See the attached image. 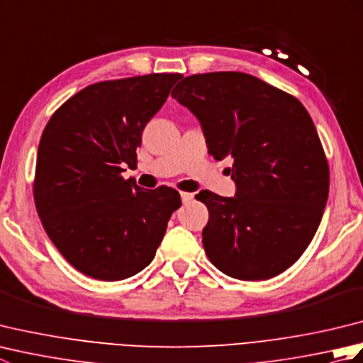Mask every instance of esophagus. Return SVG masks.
<instances>
[{"label": "esophagus", "mask_w": 363, "mask_h": 363, "mask_svg": "<svg viewBox=\"0 0 363 363\" xmlns=\"http://www.w3.org/2000/svg\"><path fill=\"white\" fill-rule=\"evenodd\" d=\"M181 199H182V203L186 204V203L190 201V199H194V194H187V191H181Z\"/></svg>", "instance_id": "1"}]
</instances>
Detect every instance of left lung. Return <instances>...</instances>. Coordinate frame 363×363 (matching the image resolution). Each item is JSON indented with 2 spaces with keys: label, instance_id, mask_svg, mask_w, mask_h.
<instances>
[{
  "label": "left lung",
  "instance_id": "left-lung-1",
  "mask_svg": "<svg viewBox=\"0 0 363 363\" xmlns=\"http://www.w3.org/2000/svg\"><path fill=\"white\" fill-rule=\"evenodd\" d=\"M172 96L198 118L209 154L233 160L235 195L198 198L209 209L207 257L242 281L285 272L312 242L329 194L311 115L295 96L237 72L187 76Z\"/></svg>",
  "mask_w": 363,
  "mask_h": 363
}]
</instances>
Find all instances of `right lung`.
<instances>
[{
  "label": "right lung",
  "instance_id": "add662e5",
  "mask_svg": "<svg viewBox=\"0 0 363 363\" xmlns=\"http://www.w3.org/2000/svg\"><path fill=\"white\" fill-rule=\"evenodd\" d=\"M156 73L91 84L54 112L37 152L34 199L46 234L86 276L121 281L151 264L172 213L176 190H146L133 167L142 133L179 81Z\"/></svg>",
  "mask_w": 363,
  "mask_h": 363
}]
</instances>
